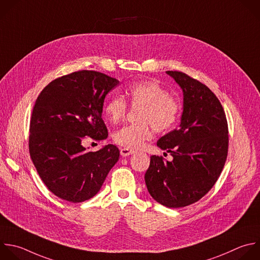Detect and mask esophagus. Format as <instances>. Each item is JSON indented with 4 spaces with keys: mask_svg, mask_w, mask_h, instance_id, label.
<instances>
[{
    "mask_svg": "<svg viewBox=\"0 0 260 260\" xmlns=\"http://www.w3.org/2000/svg\"><path fill=\"white\" fill-rule=\"evenodd\" d=\"M135 152H136V151L129 150V149H126V148H121V149H120V154H121V156H123V157L129 156V155L134 154Z\"/></svg>",
    "mask_w": 260,
    "mask_h": 260,
    "instance_id": "1",
    "label": "esophagus"
}]
</instances>
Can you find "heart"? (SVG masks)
Instances as JSON below:
<instances>
[{"instance_id": "1", "label": "heart", "mask_w": 260, "mask_h": 260, "mask_svg": "<svg viewBox=\"0 0 260 260\" xmlns=\"http://www.w3.org/2000/svg\"><path fill=\"white\" fill-rule=\"evenodd\" d=\"M125 101L134 109H138L139 124L121 127L113 135L114 142L126 149H140L153 136L152 126L162 133L174 126L180 116L181 105L177 98L155 80H140L131 83L124 90ZM127 104L120 97L111 98L104 106V116L111 123L122 120Z\"/></svg>"}]
</instances>
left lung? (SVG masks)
<instances>
[{
    "instance_id": "1",
    "label": "left lung",
    "mask_w": 260,
    "mask_h": 260,
    "mask_svg": "<svg viewBox=\"0 0 260 260\" xmlns=\"http://www.w3.org/2000/svg\"><path fill=\"white\" fill-rule=\"evenodd\" d=\"M166 73L183 90L184 110L180 127L157 142L174 159L152 155L145 182L154 200L180 208L200 200L216 183L228 156L229 128L224 110L208 86L181 71Z\"/></svg>"
}]
</instances>
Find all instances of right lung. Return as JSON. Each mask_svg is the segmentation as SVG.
Listing matches in <instances>:
<instances>
[{"label": "right lung", "mask_w": 260, "mask_h": 260, "mask_svg": "<svg viewBox=\"0 0 260 260\" xmlns=\"http://www.w3.org/2000/svg\"><path fill=\"white\" fill-rule=\"evenodd\" d=\"M118 83L104 73L79 70L54 79L39 95L30 119L29 154L40 178L57 197L72 203L91 199L118 161L114 145L96 152L81 145L85 137H108L103 104Z\"/></svg>", "instance_id": "add662e5"}]
</instances>
